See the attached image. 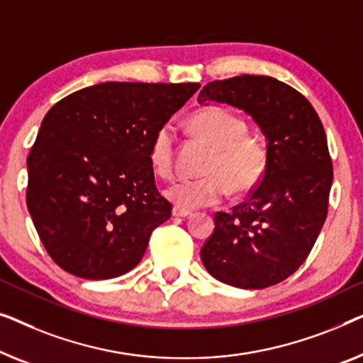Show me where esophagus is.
<instances>
[{"instance_id": "esophagus-1", "label": "esophagus", "mask_w": 363, "mask_h": 363, "mask_svg": "<svg viewBox=\"0 0 363 363\" xmlns=\"http://www.w3.org/2000/svg\"><path fill=\"white\" fill-rule=\"evenodd\" d=\"M191 211H187V208H182V207H174V208H172V216H174V217H189V216H191Z\"/></svg>"}]
</instances>
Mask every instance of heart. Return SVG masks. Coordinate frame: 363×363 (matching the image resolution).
I'll use <instances>...</instances> for the list:
<instances>
[{"mask_svg":"<svg viewBox=\"0 0 363 363\" xmlns=\"http://www.w3.org/2000/svg\"><path fill=\"white\" fill-rule=\"evenodd\" d=\"M192 130L213 147L203 172L207 176L179 179L167 189V197L182 208L216 206L228 196L252 191L268 166V147L258 136L248 135L242 116L223 106H207L191 118ZM176 135L171 125L156 131L150 147V162L157 176L174 174Z\"/></svg>","mask_w":363,"mask_h":363,"instance_id":"1","label":"heart"}]
</instances>
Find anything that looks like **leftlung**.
Masks as SVG:
<instances>
[{
    "label": "left lung",
    "mask_w": 363,
    "mask_h": 363,
    "mask_svg": "<svg viewBox=\"0 0 363 363\" xmlns=\"http://www.w3.org/2000/svg\"><path fill=\"white\" fill-rule=\"evenodd\" d=\"M197 100L252 115L268 147L262 182L230 212L213 216L203 267L235 288L281 283L308 258L328 217L334 174L324 126L304 95L268 75L208 82Z\"/></svg>",
    "instance_id": "1"
}]
</instances>
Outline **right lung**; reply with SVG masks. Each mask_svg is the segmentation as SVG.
<instances>
[{
    "label": "right lung",
    "mask_w": 363,
    "mask_h": 363,
    "mask_svg": "<svg viewBox=\"0 0 363 363\" xmlns=\"http://www.w3.org/2000/svg\"><path fill=\"white\" fill-rule=\"evenodd\" d=\"M199 86L105 82L48 111L28 156L26 203L60 268L110 279L141 262L172 211L156 187L151 141Z\"/></svg>",
    "instance_id": "right-lung-1"
}]
</instances>
